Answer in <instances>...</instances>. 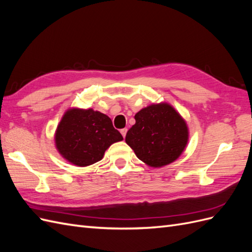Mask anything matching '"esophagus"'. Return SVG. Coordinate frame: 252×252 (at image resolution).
<instances>
[{"label": "esophagus", "instance_id": "1", "mask_svg": "<svg viewBox=\"0 0 252 252\" xmlns=\"http://www.w3.org/2000/svg\"><path fill=\"white\" fill-rule=\"evenodd\" d=\"M121 133H122V135H123V138L125 139L126 133H127V128H123V129H121Z\"/></svg>", "mask_w": 252, "mask_h": 252}]
</instances>
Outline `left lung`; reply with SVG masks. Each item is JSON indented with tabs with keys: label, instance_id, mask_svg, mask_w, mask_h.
Returning <instances> with one entry per match:
<instances>
[{
	"label": "left lung",
	"instance_id": "obj_1",
	"mask_svg": "<svg viewBox=\"0 0 252 252\" xmlns=\"http://www.w3.org/2000/svg\"><path fill=\"white\" fill-rule=\"evenodd\" d=\"M135 124L126 134V143L146 165H168L185 150L189 130L186 121L169 103L151 104L134 116Z\"/></svg>",
	"mask_w": 252,
	"mask_h": 252
}]
</instances>
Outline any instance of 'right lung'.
Returning <instances> with one entry per match:
<instances>
[{
    "instance_id": "right-lung-1",
    "label": "right lung",
    "mask_w": 252,
    "mask_h": 252,
    "mask_svg": "<svg viewBox=\"0 0 252 252\" xmlns=\"http://www.w3.org/2000/svg\"><path fill=\"white\" fill-rule=\"evenodd\" d=\"M123 140L110 118L93 108H69L61 119L55 133L59 154L66 161L86 167L101 161L113 143Z\"/></svg>"
}]
</instances>
